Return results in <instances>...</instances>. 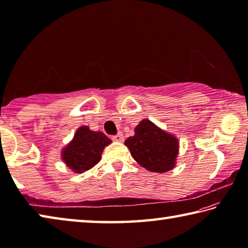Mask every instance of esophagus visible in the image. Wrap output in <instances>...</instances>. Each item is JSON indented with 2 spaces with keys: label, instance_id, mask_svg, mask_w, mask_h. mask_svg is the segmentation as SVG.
<instances>
[{
  "label": "esophagus",
  "instance_id": "esophagus-1",
  "mask_svg": "<svg viewBox=\"0 0 248 248\" xmlns=\"http://www.w3.org/2000/svg\"><path fill=\"white\" fill-rule=\"evenodd\" d=\"M111 139L114 141H117V142H123L124 141V136H123V133H118V134H116V136L112 137Z\"/></svg>",
  "mask_w": 248,
  "mask_h": 248
}]
</instances>
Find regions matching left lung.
Segmentation results:
<instances>
[{"label":"left lung","instance_id":"8db88e82","mask_svg":"<svg viewBox=\"0 0 248 248\" xmlns=\"http://www.w3.org/2000/svg\"><path fill=\"white\" fill-rule=\"evenodd\" d=\"M124 144L132 157L150 171L165 173L175 166L178 154V141L174 136L144 119L134 129Z\"/></svg>","mask_w":248,"mask_h":248}]
</instances>
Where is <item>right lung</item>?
I'll return each mask as SVG.
<instances>
[{"label": "right lung", "mask_w": 248, "mask_h": 248, "mask_svg": "<svg viewBox=\"0 0 248 248\" xmlns=\"http://www.w3.org/2000/svg\"><path fill=\"white\" fill-rule=\"evenodd\" d=\"M111 140L103 132H95L89 127L78 129L74 139L62 152V159L75 173H83L99 162L105 146Z\"/></svg>", "instance_id": "right-lung-1"}]
</instances>
